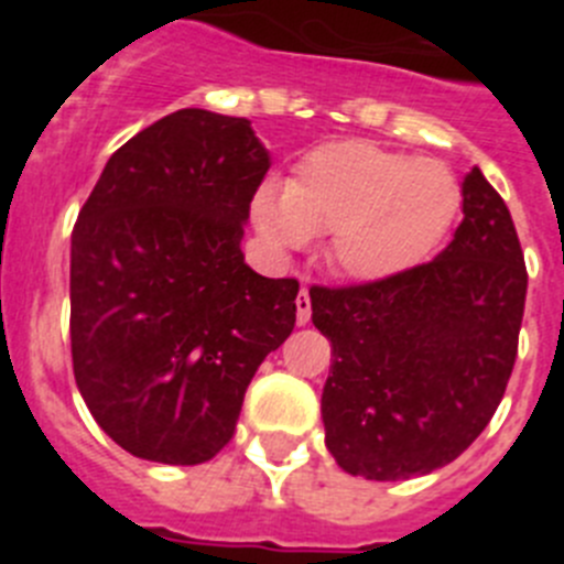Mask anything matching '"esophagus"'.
Returning <instances> with one entry per match:
<instances>
[{"mask_svg": "<svg viewBox=\"0 0 564 564\" xmlns=\"http://www.w3.org/2000/svg\"><path fill=\"white\" fill-rule=\"evenodd\" d=\"M296 318L299 325H307V322H311V293H307V288H302L296 296Z\"/></svg>", "mask_w": 564, "mask_h": 564, "instance_id": "34e87169", "label": "esophagus"}]
</instances>
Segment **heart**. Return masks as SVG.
Wrapping results in <instances>:
<instances>
[{
	"label": "heart",
	"instance_id": "obj_1",
	"mask_svg": "<svg viewBox=\"0 0 564 564\" xmlns=\"http://www.w3.org/2000/svg\"><path fill=\"white\" fill-rule=\"evenodd\" d=\"M457 208L460 186L446 163L372 141H333L302 154L285 186H259L251 217L279 253L330 234L333 271L376 285L421 265Z\"/></svg>",
	"mask_w": 564,
	"mask_h": 564
}]
</instances>
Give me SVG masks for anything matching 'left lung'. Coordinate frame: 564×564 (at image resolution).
<instances>
[{"mask_svg": "<svg viewBox=\"0 0 564 564\" xmlns=\"http://www.w3.org/2000/svg\"><path fill=\"white\" fill-rule=\"evenodd\" d=\"M460 194L463 223L432 262L376 285L311 291L313 325L333 347L325 443L347 475H430L500 406L528 273L511 214L480 169Z\"/></svg>", "mask_w": 564, "mask_h": 564, "instance_id": "left-lung-1", "label": "left lung"}]
</instances>
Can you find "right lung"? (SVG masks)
Listing matches in <instances>:
<instances>
[{"label": "right lung", "instance_id": "obj_1", "mask_svg": "<svg viewBox=\"0 0 564 564\" xmlns=\"http://www.w3.org/2000/svg\"><path fill=\"white\" fill-rule=\"evenodd\" d=\"M271 152L248 118L177 109L123 143L69 246L78 392L129 455L212 460L248 383L296 325V279L239 248Z\"/></svg>", "mask_w": 564, "mask_h": 564}]
</instances>
